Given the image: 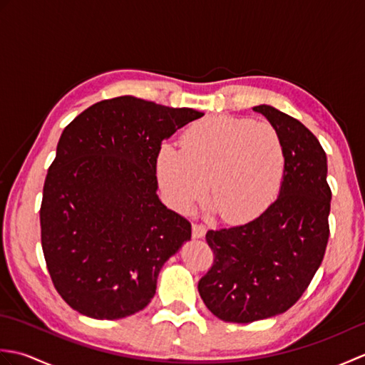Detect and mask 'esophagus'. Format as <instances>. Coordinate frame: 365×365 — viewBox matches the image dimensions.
Returning a JSON list of instances; mask_svg holds the SVG:
<instances>
[{
    "instance_id": "obj_1",
    "label": "esophagus",
    "mask_w": 365,
    "mask_h": 365,
    "mask_svg": "<svg viewBox=\"0 0 365 365\" xmlns=\"http://www.w3.org/2000/svg\"><path fill=\"white\" fill-rule=\"evenodd\" d=\"M205 232L207 229L204 224H192V238H204Z\"/></svg>"
}]
</instances>
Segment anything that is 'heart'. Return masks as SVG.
<instances>
[{"mask_svg":"<svg viewBox=\"0 0 365 365\" xmlns=\"http://www.w3.org/2000/svg\"><path fill=\"white\" fill-rule=\"evenodd\" d=\"M287 165L274 125L234 115H210L185 131L182 147L163 144L155 158L168 202L185 210L205 190L222 220L247 222L276 199Z\"/></svg>","mask_w":365,"mask_h":365,"instance_id":"b5f03b06","label":"heart"}]
</instances>
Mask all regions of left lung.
I'll return each mask as SVG.
<instances>
[{
  "instance_id": "1",
  "label": "left lung",
  "mask_w": 365,
  "mask_h": 365,
  "mask_svg": "<svg viewBox=\"0 0 365 365\" xmlns=\"http://www.w3.org/2000/svg\"><path fill=\"white\" fill-rule=\"evenodd\" d=\"M281 133L287 165L279 196L257 218L208 230L215 260L197 290L215 317L251 323L284 314L322 265L329 238L328 160L312 131L269 105L254 106Z\"/></svg>"
}]
</instances>
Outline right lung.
<instances>
[{"mask_svg": "<svg viewBox=\"0 0 365 365\" xmlns=\"http://www.w3.org/2000/svg\"><path fill=\"white\" fill-rule=\"evenodd\" d=\"M202 115L122 96L64 128L45 178L41 234L51 281L73 311L118 320L153 298L161 267L191 240V224L157 195L155 158Z\"/></svg>", "mask_w": 365, "mask_h": 365, "instance_id": "1", "label": "right lung"}]
</instances>
